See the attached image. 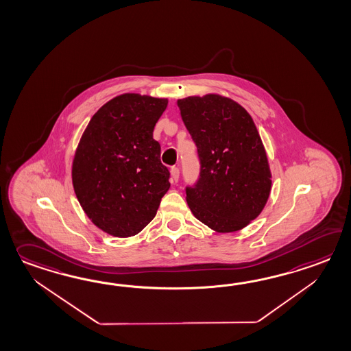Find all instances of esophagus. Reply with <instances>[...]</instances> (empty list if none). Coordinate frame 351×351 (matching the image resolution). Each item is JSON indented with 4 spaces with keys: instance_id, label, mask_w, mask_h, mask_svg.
<instances>
[{
    "instance_id": "34e87169",
    "label": "esophagus",
    "mask_w": 351,
    "mask_h": 351,
    "mask_svg": "<svg viewBox=\"0 0 351 351\" xmlns=\"http://www.w3.org/2000/svg\"><path fill=\"white\" fill-rule=\"evenodd\" d=\"M170 172H171V181L172 182H178L179 181V176H180V170L178 169V167H171V170H170Z\"/></svg>"
}]
</instances>
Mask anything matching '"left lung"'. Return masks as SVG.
Wrapping results in <instances>:
<instances>
[{
	"label": "left lung",
	"mask_w": 351,
	"mask_h": 351,
	"mask_svg": "<svg viewBox=\"0 0 351 351\" xmlns=\"http://www.w3.org/2000/svg\"><path fill=\"white\" fill-rule=\"evenodd\" d=\"M178 106L202 165L197 182L186 187L190 210L218 233L241 230L262 213L272 186L257 127L241 104L219 94Z\"/></svg>",
	"instance_id": "1"
}]
</instances>
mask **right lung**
Wrapping results in <instances>:
<instances>
[{"mask_svg": "<svg viewBox=\"0 0 351 351\" xmlns=\"http://www.w3.org/2000/svg\"><path fill=\"white\" fill-rule=\"evenodd\" d=\"M169 101L137 93L114 97L97 110L79 141L71 180L79 204L109 235L140 233L170 189L154 128Z\"/></svg>", "mask_w": 351, "mask_h": 351, "instance_id": "add662e5", "label": "right lung"}]
</instances>
